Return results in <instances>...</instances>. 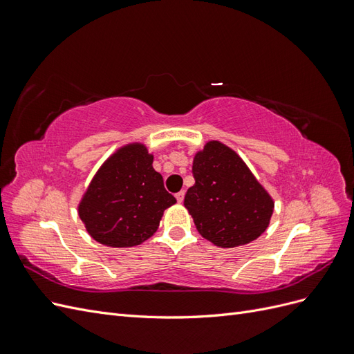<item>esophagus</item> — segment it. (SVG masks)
I'll list each match as a JSON object with an SVG mask.
<instances>
[{
  "label": "esophagus",
  "instance_id": "esophagus-1",
  "mask_svg": "<svg viewBox=\"0 0 354 354\" xmlns=\"http://www.w3.org/2000/svg\"><path fill=\"white\" fill-rule=\"evenodd\" d=\"M176 198H177L178 203L183 202L185 201V190H181V192H178V194H176Z\"/></svg>",
  "mask_w": 354,
  "mask_h": 354
}]
</instances>
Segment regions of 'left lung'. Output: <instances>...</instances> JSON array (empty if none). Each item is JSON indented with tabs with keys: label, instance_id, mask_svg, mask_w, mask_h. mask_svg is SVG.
I'll list each match as a JSON object with an SVG mask.
<instances>
[{
	"label": "left lung",
	"instance_id": "8db88e82",
	"mask_svg": "<svg viewBox=\"0 0 354 354\" xmlns=\"http://www.w3.org/2000/svg\"><path fill=\"white\" fill-rule=\"evenodd\" d=\"M185 207L202 238L221 248L250 243L269 227L274 202L242 158L217 140L194 158Z\"/></svg>",
	"mask_w": 354,
	"mask_h": 354
}]
</instances>
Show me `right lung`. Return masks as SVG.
<instances>
[{
    "mask_svg": "<svg viewBox=\"0 0 354 354\" xmlns=\"http://www.w3.org/2000/svg\"><path fill=\"white\" fill-rule=\"evenodd\" d=\"M153 155L142 143H131L104 160L78 205L90 236L102 245L128 248L147 241L158 230L176 198L153 169Z\"/></svg>",
    "mask_w": 354,
    "mask_h": 354,
    "instance_id": "add662e5",
    "label": "right lung"
}]
</instances>
